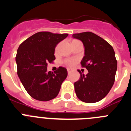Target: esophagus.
<instances>
[{
	"label": "esophagus",
	"instance_id": "obj_1",
	"mask_svg": "<svg viewBox=\"0 0 131 131\" xmlns=\"http://www.w3.org/2000/svg\"><path fill=\"white\" fill-rule=\"evenodd\" d=\"M67 70H68V75H69V74L71 73V70L70 69H67Z\"/></svg>",
	"mask_w": 131,
	"mask_h": 131
}]
</instances>
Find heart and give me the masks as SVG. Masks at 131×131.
<instances>
[{
	"instance_id": "heart-1",
	"label": "heart",
	"mask_w": 131,
	"mask_h": 131,
	"mask_svg": "<svg viewBox=\"0 0 131 131\" xmlns=\"http://www.w3.org/2000/svg\"><path fill=\"white\" fill-rule=\"evenodd\" d=\"M57 49H58V47H56L55 49L56 52L57 51ZM75 62H76V60H73V59H66V60H63V63H64L66 65H67V66H70V67L73 66L75 63Z\"/></svg>"
}]
</instances>
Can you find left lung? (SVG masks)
Here are the masks:
<instances>
[{"mask_svg":"<svg viewBox=\"0 0 131 131\" xmlns=\"http://www.w3.org/2000/svg\"><path fill=\"white\" fill-rule=\"evenodd\" d=\"M72 36L84 45V56L81 64L89 71L84 75L78 70L81 77L74 83L76 95L84 102H97L107 95L115 81L117 68L115 52L106 40L92 32Z\"/></svg>","mask_w":131,"mask_h":131,"instance_id":"8db88e82","label":"left lung"}]
</instances>
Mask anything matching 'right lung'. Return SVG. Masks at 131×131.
<instances>
[{
    "instance_id": "add662e5",
    "label": "right lung",
    "mask_w": 131,
    "mask_h": 131,
    "mask_svg": "<svg viewBox=\"0 0 131 131\" xmlns=\"http://www.w3.org/2000/svg\"><path fill=\"white\" fill-rule=\"evenodd\" d=\"M68 35L40 31L19 45L16 56L18 75L27 93L35 100L48 101L58 94L68 71L60 66L54 72L48 71L47 65L56 59V45Z\"/></svg>"
}]
</instances>
